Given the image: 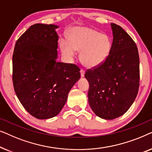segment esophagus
Listing matches in <instances>:
<instances>
[{
  "label": "esophagus",
  "mask_w": 152,
  "mask_h": 152,
  "mask_svg": "<svg viewBox=\"0 0 152 152\" xmlns=\"http://www.w3.org/2000/svg\"><path fill=\"white\" fill-rule=\"evenodd\" d=\"M80 74H81V76L82 77H84V74H85V70L83 69V68H81L80 70Z\"/></svg>",
  "instance_id": "34e87169"
}]
</instances>
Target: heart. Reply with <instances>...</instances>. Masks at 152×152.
I'll return each mask as SVG.
<instances>
[{"instance_id":"1","label":"heart","mask_w":152,"mask_h":152,"mask_svg":"<svg viewBox=\"0 0 152 152\" xmlns=\"http://www.w3.org/2000/svg\"><path fill=\"white\" fill-rule=\"evenodd\" d=\"M69 42H60L61 53L72 57L76 50L80 51V60L85 66L93 68L103 63L109 57L112 47L111 39L107 34L88 28H75L68 34Z\"/></svg>"}]
</instances>
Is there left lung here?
<instances>
[{"label": "left lung", "mask_w": 152, "mask_h": 152, "mask_svg": "<svg viewBox=\"0 0 152 152\" xmlns=\"http://www.w3.org/2000/svg\"><path fill=\"white\" fill-rule=\"evenodd\" d=\"M113 43L102 64L88 69V103L99 118L113 120L126 113L137 96L140 82L138 48L120 26L111 23Z\"/></svg>", "instance_id": "left-lung-1"}]
</instances>
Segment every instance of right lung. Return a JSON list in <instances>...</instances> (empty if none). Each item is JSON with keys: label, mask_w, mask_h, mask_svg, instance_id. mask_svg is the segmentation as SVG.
Returning a JSON list of instances; mask_svg holds the SVG:
<instances>
[{"label": "right lung", "mask_w": 152, "mask_h": 152, "mask_svg": "<svg viewBox=\"0 0 152 152\" xmlns=\"http://www.w3.org/2000/svg\"><path fill=\"white\" fill-rule=\"evenodd\" d=\"M57 28L41 23L30 27L16 41L12 57L16 96L30 115L41 120L59 114L81 76L75 64L56 60Z\"/></svg>", "instance_id": "1"}]
</instances>
